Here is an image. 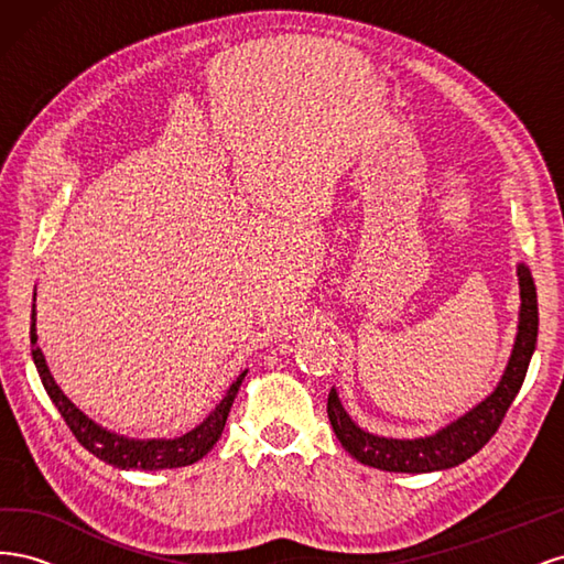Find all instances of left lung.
I'll list each match as a JSON object with an SVG mask.
<instances>
[{"instance_id": "8db88e82", "label": "left lung", "mask_w": 564, "mask_h": 564, "mask_svg": "<svg viewBox=\"0 0 564 564\" xmlns=\"http://www.w3.org/2000/svg\"><path fill=\"white\" fill-rule=\"evenodd\" d=\"M518 284H520V313H518V334L513 350H510L508 365L501 379L489 395L477 402L466 414H460L452 423L442 425L440 431L425 437H383L373 435L357 425L346 406L340 404L336 388H332L327 400V414L332 429L344 449L365 466L388 470V473H433L447 470L464 464L473 454L480 452L491 435L497 433L508 406L513 404L516 395L527 377L529 360L536 350L539 334V305L536 286L532 272L524 263H518Z\"/></svg>"}]
</instances>
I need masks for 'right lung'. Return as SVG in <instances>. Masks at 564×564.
Masks as SVG:
<instances>
[{
  "label": "right lung",
  "mask_w": 564,
  "mask_h": 564,
  "mask_svg": "<svg viewBox=\"0 0 564 564\" xmlns=\"http://www.w3.org/2000/svg\"><path fill=\"white\" fill-rule=\"evenodd\" d=\"M35 315H37L35 303H32V324H30L32 360H35V367H37V373H40L46 395L51 398V402L56 404L61 416L67 423V429L73 431V435L79 440V445L84 449H89L96 458L106 460V464H110L115 468H122V470H131V468L162 470V468L191 466L214 449L220 433H224V429H226L230 406H232L237 390H240L249 369H245L240 377L232 381L224 400H220L214 412L199 425H195L193 431L183 433L181 437H150V440L127 437V435L112 433V431L104 429V425H98L94 419H89L79 406H75V402L70 398L65 395L61 386L54 381V377H51L48 365L44 360V352L37 346V327H35L37 317Z\"/></svg>",
  "instance_id": "obj_1"
}]
</instances>
